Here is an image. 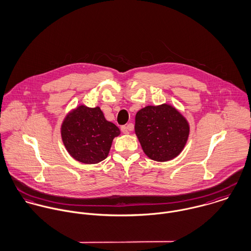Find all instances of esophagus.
<instances>
[{"instance_id":"1","label":"esophagus","mask_w":251,"mask_h":251,"mask_svg":"<svg viewBox=\"0 0 251 251\" xmlns=\"http://www.w3.org/2000/svg\"><path fill=\"white\" fill-rule=\"evenodd\" d=\"M121 130H122V132L124 133V134H128V132H129V126H123L122 127H121Z\"/></svg>"}]
</instances>
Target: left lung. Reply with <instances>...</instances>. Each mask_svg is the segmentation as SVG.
<instances>
[{"label": "left lung", "mask_w": 251, "mask_h": 251, "mask_svg": "<svg viewBox=\"0 0 251 251\" xmlns=\"http://www.w3.org/2000/svg\"><path fill=\"white\" fill-rule=\"evenodd\" d=\"M135 134L145 154L155 161H169L182 151L189 136V124L176 107L148 105L135 116Z\"/></svg>", "instance_id": "1"}]
</instances>
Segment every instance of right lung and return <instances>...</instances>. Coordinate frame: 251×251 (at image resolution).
<instances>
[{
    "mask_svg": "<svg viewBox=\"0 0 251 251\" xmlns=\"http://www.w3.org/2000/svg\"><path fill=\"white\" fill-rule=\"evenodd\" d=\"M120 134L119 127L105 119L99 106L78 105L66 115L61 126L66 150L84 164H96L105 159L113 139Z\"/></svg>",
    "mask_w": 251,
    "mask_h": 251,
    "instance_id": "right-lung-1",
    "label": "right lung"
}]
</instances>
